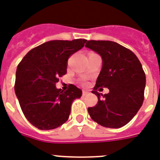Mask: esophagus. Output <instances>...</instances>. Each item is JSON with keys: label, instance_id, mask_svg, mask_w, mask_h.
I'll use <instances>...</instances> for the list:
<instances>
[{"label": "esophagus", "instance_id": "esophagus-1", "mask_svg": "<svg viewBox=\"0 0 160 160\" xmlns=\"http://www.w3.org/2000/svg\"><path fill=\"white\" fill-rule=\"evenodd\" d=\"M88 93H89V92L86 91V90H83V91H82V95H83V96L87 95V94H88Z\"/></svg>", "mask_w": 160, "mask_h": 160}]
</instances>
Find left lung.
Here are the masks:
<instances>
[{
	"label": "left lung",
	"instance_id": "obj_1",
	"mask_svg": "<svg viewBox=\"0 0 160 160\" xmlns=\"http://www.w3.org/2000/svg\"><path fill=\"white\" fill-rule=\"evenodd\" d=\"M85 47L102 59V70L92 91L98 102L88 108L89 116L102 127L120 128L134 118L143 103L145 74L141 62L130 49L112 41L90 40ZM98 88H108L110 93L100 95L97 92Z\"/></svg>",
	"mask_w": 160,
	"mask_h": 160
}]
</instances>
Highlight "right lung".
<instances>
[{"label": "right lung", "instance_id": "1", "mask_svg": "<svg viewBox=\"0 0 160 160\" xmlns=\"http://www.w3.org/2000/svg\"><path fill=\"white\" fill-rule=\"evenodd\" d=\"M86 39L53 40L30 50L16 70L15 91L27 120L40 130L55 129L68 120L82 91L74 84L63 91L56 84L67 74V61Z\"/></svg>", "mask_w": 160, "mask_h": 160}]
</instances>
